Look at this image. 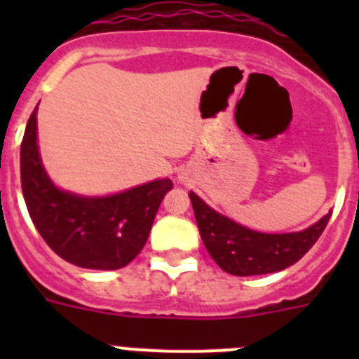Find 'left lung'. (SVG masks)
Masks as SVG:
<instances>
[{
	"label": "left lung",
	"instance_id": "left-lung-1",
	"mask_svg": "<svg viewBox=\"0 0 359 359\" xmlns=\"http://www.w3.org/2000/svg\"><path fill=\"white\" fill-rule=\"evenodd\" d=\"M190 201L208 253L219 268L237 277L266 275L290 268L313 248L332 214L323 215L318 223L304 231L261 233L217 214L194 192H190Z\"/></svg>",
	"mask_w": 359,
	"mask_h": 359
}]
</instances>
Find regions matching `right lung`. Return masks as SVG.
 <instances>
[{
    "label": "right lung",
    "mask_w": 359,
    "mask_h": 359,
    "mask_svg": "<svg viewBox=\"0 0 359 359\" xmlns=\"http://www.w3.org/2000/svg\"><path fill=\"white\" fill-rule=\"evenodd\" d=\"M37 107L21 142V189L32 223L66 262L86 269L128 266L147 243L170 180H156L107 198H81L59 190L37 151Z\"/></svg>",
    "instance_id": "right-lung-1"
}]
</instances>
